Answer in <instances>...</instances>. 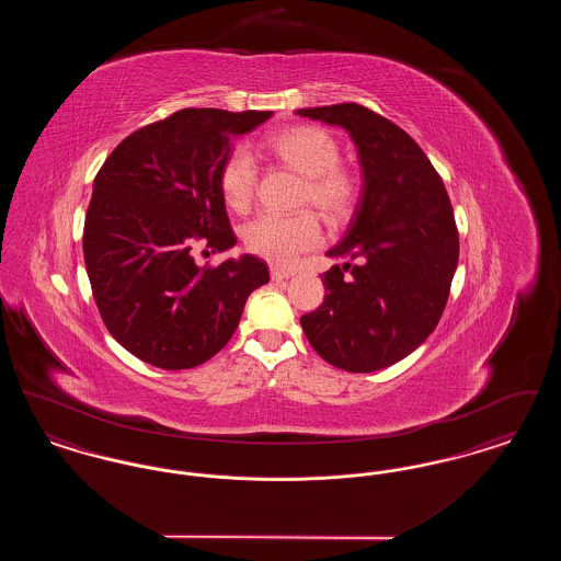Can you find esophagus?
<instances>
[{"label":"esophagus","mask_w":561,"mask_h":561,"mask_svg":"<svg viewBox=\"0 0 561 561\" xmlns=\"http://www.w3.org/2000/svg\"><path fill=\"white\" fill-rule=\"evenodd\" d=\"M293 271H286V268H271V279L273 282H282V279H290L293 277Z\"/></svg>","instance_id":"34e87169"}]
</instances>
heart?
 Returning <instances> with one entry per match:
<instances>
[{
  "instance_id": "1",
  "label": "heart",
  "mask_w": 561,
  "mask_h": 561,
  "mask_svg": "<svg viewBox=\"0 0 561 561\" xmlns=\"http://www.w3.org/2000/svg\"><path fill=\"white\" fill-rule=\"evenodd\" d=\"M268 156L282 161L300 176L305 188L302 206H313L323 216L341 220L353 213L359 197V179L341 163V142L320 126H296L275 134L265 145ZM259 183V165L245 147H236L218 168V187L227 206L245 213L252 206ZM243 245L275 265H293L298 254L321 243L320 220L313 213H263L252 218L243 231Z\"/></svg>"
}]
</instances>
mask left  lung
<instances>
[{
	"mask_svg": "<svg viewBox=\"0 0 561 561\" xmlns=\"http://www.w3.org/2000/svg\"><path fill=\"white\" fill-rule=\"evenodd\" d=\"M296 115L347 130L364 176L345 238L325 252L343 265L321 275L323 302L300 325L328 364L382 370L427 341L448 302L458 265L450 197L414 138L370 108L343 103Z\"/></svg>",
	"mask_w": 561,
	"mask_h": 561,
	"instance_id": "8db88e82",
	"label": "left lung"
}]
</instances>
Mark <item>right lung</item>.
<instances>
[{"mask_svg":"<svg viewBox=\"0 0 561 561\" xmlns=\"http://www.w3.org/2000/svg\"><path fill=\"white\" fill-rule=\"evenodd\" d=\"M271 111L183 108L124 138L94 179L83 261L111 336L138 359L187 370L229 343L248 296L268 282L243 254L199 267L197 245H236L218 168L233 136Z\"/></svg>","mask_w":561,"mask_h":561,"instance_id":"1","label":"right lung"}]
</instances>
